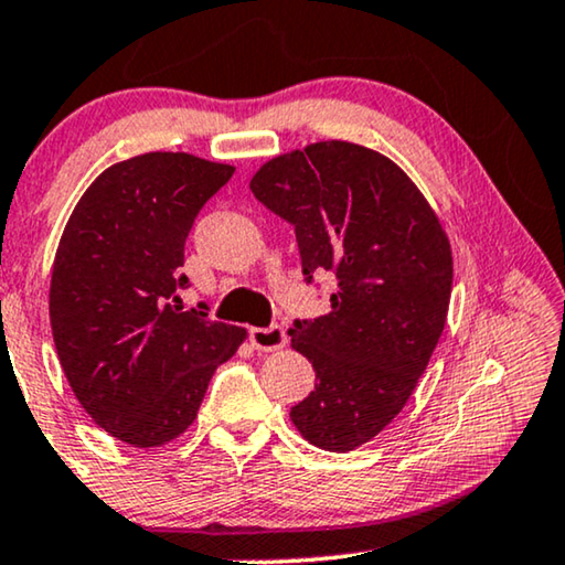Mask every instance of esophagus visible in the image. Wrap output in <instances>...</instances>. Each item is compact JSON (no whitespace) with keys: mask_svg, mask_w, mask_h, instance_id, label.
<instances>
[{"mask_svg":"<svg viewBox=\"0 0 565 565\" xmlns=\"http://www.w3.org/2000/svg\"><path fill=\"white\" fill-rule=\"evenodd\" d=\"M250 343L256 351H264V353L281 351V348L286 345V332L281 324H271V328H253Z\"/></svg>","mask_w":565,"mask_h":565,"instance_id":"1","label":"esophagus"}]
</instances>
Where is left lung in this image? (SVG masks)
Instances as JSON below:
<instances>
[{
  "label": "left lung",
  "mask_w": 565,
  "mask_h": 565,
  "mask_svg": "<svg viewBox=\"0 0 565 565\" xmlns=\"http://www.w3.org/2000/svg\"><path fill=\"white\" fill-rule=\"evenodd\" d=\"M250 192L294 225L307 281L335 279L330 312L289 330L317 373L289 417L317 448L348 452L399 415L430 363L450 305V241L415 181L355 142L276 156Z\"/></svg>",
  "instance_id": "left-lung-1"
}]
</instances>
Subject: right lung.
Returning <instances> with one entry per match:
<instances>
[{
	"label": "right lung",
	"instance_id": "1",
	"mask_svg": "<svg viewBox=\"0 0 565 565\" xmlns=\"http://www.w3.org/2000/svg\"><path fill=\"white\" fill-rule=\"evenodd\" d=\"M233 173L192 153L127 158L63 227L47 294L55 351L86 415L132 448L186 433L214 369L248 338L179 299L189 230Z\"/></svg>",
	"mask_w": 565,
	"mask_h": 565
}]
</instances>
